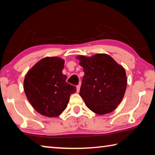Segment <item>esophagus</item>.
<instances>
[{"label":"esophagus","mask_w":155,"mask_h":155,"mask_svg":"<svg viewBox=\"0 0 155 155\" xmlns=\"http://www.w3.org/2000/svg\"><path fill=\"white\" fill-rule=\"evenodd\" d=\"M80 88H81V83L79 84V85H78L77 86V90L78 92L80 91Z\"/></svg>","instance_id":"obj_1"}]
</instances>
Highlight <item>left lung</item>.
<instances>
[{
	"label": "left lung",
	"mask_w": 155,
	"mask_h": 155,
	"mask_svg": "<svg viewBox=\"0 0 155 155\" xmlns=\"http://www.w3.org/2000/svg\"><path fill=\"white\" fill-rule=\"evenodd\" d=\"M77 58L83 68L79 94L85 104L99 115L112 112L121 103L127 89L124 68L107 54Z\"/></svg>",
	"instance_id": "8db88e82"
}]
</instances>
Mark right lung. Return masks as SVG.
I'll return each instance as SVG.
<instances>
[{
	"label": "right lung",
	"mask_w": 155,
	"mask_h": 155,
	"mask_svg": "<svg viewBox=\"0 0 155 155\" xmlns=\"http://www.w3.org/2000/svg\"><path fill=\"white\" fill-rule=\"evenodd\" d=\"M65 61L57 57L40 60L28 70L24 80L28 101L39 114L57 117L66 109L70 96L77 89L66 81L63 74Z\"/></svg>",
	"instance_id": "1"
}]
</instances>
